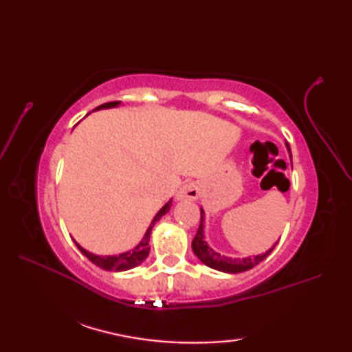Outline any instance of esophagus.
<instances>
[{"label":"esophagus","mask_w":352,"mask_h":352,"mask_svg":"<svg viewBox=\"0 0 352 352\" xmlns=\"http://www.w3.org/2000/svg\"><path fill=\"white\" fill-rule=\"evenodd\" d=\"M201 193V186L198 182H188L184 183L180 190L177 192V199H189V201H195L198 199Z\"/></svg>","instance_id":"34e87169"}]
</instances>
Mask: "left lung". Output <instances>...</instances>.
I'll return each instance as SVG.
<instances>
[{
    "mask_svg": "<svg viewBox=\"0 0 352 352\" xmlns=\"http://www.w3.org/2000/svg\"><path fill=\"white\" fill-rule=\"evenodd\" d=\"M287 151L290 153V146L286 144ZM292 157V154H290ZM276 245V243H275ZM275 245L272 248H269L265 254H260V256H254V257H243V258H233V257H226L221 256L219 252H216L213 248L208 246L204 237V210L201 208V222H199V228L197 231L195 237L192 241V250L195 252V256L203 261V263L208 267L216 269V271L221 272H227V274H239V272H245L250 271L254 266H257L261 263L269 254L272 252L275 248Z\"/></svg>",
    "mask_w": 352,
    "mask_h": 352,
    "instance_id": "left-lung-1",
    "label": "left lung"
}]
</instances>
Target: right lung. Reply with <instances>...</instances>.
<instances>
[{"mask_svg": "<svg viewBox=\"0 0 352 352\" xmlns=\"http://www.w3.org/2000/svg\"><path fill=\"white\" fill-rule=\"evenodd\" d=\"M121 101H111V102H106V104H101L100 107H96L95 110H101V109H111V107H118ZM170 206H172V199H169L166 204H164L157 214L154 216V219L149 223L148 230L145 231V236L142 237V241L134 246L133 250L126 251L119 254V256H96V254H92L86 251L85 248H81V246L76 242L77 248L81 251V254H85V256L92 261L94 265H96L98 267L104 269V271H113V272H121V271H129V269H133L139 266L142 261H144L148 254H149V236H151V231L153 227L155 226L157 221H160L162 216L166 214L170 210Z\"/></svg>", "mask_w": 352, "mask_h": 352, "instance_id": "obj_1", "label": "right lung"}]
</instances>
